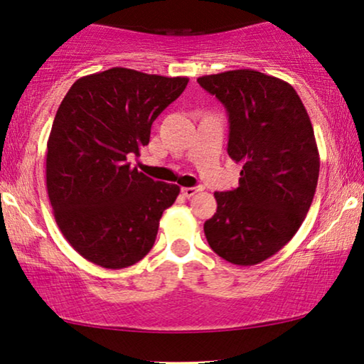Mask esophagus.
I'll use <instances>...</instances> for the list:
<instances>
[{
	"label": "esophagus",
	"mask_w": 364,
	"mask_h": 364,
	"mask_svg": "<svg viewBox=\"0 0 364 364\" xmlns=\"http://www.w3.org/2000/svg\"><path fill=\"white\" fill-rule=\"evenodd\" d=\"M199 191H203V189L199 188V186H194V188H181V193H183L184 198H193L194 194L199 193Z\"/></svg>",
	"instance_id": "esophagus-1"
}]
</instances>
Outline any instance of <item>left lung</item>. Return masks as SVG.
Listing matches in <instances>:
<instances>
[{"label": "left lung", "mask_w": 364, "mask_h": 364, "mask_svg": "<svg viewBox=\"0 0 364 364\" xmlns=\"http://www.w3.org/2000/svg\"><path fill=\"white\" fill-rule=\"evenodd\" d=\"M198 82L226 107L228 153L242 165L237 188L214 193L218 211L204 234L228 262L260 264L294 237L314 201L320 173L314 127L282 79L237 69Z\"/></svg>", "instance_id": "1"}]
</instances>
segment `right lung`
Wrapping results in <instances>:
<instances>
[{
    "label": "right lung",
    "instance_id": "obj_1",
    "mask_svg": "<svg viewBox=\"0 0 364 364\" xmlns=\"http://www.w3.org/2000/svg\"><path fill=\"white\" fill-rule=\"evenodd\" d=\"M188 80L112 68L77 79L60 102L46 186L60 232L89 262L125 269L155 244L161 214L180 186L153 181L129 160L140 156L151 124Z\"/></svg>",
    "mask_w": 364,
    "mask_h": 364
}]
</instances>
